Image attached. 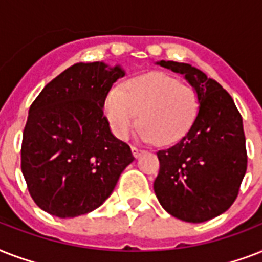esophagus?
<instances>
[{
    "mask_svg": "<svg viewBox=\"0 0 262 262\" xmlns=\"http://www.w3.org/2000/svg\"><path fill=\"white\" fill-rule=\"evenodd\" d=\"M132 152H133V156H135V158H139V156H141L144 154V149H140V148H137V147H132Z\"/></svg>",
    "mask_w": 262,
    "mask_h": 262,
    "instance_id": "34e87169",
    "label": "esophagus"
}]
</instances>
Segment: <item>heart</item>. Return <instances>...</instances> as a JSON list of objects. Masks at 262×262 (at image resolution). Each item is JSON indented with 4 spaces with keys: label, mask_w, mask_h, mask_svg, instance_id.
<instances>
[{
    "label": "heart",
    "mask_w": 262,
    "mask_h": 262,
    "mask_svg": "<svg viewBox=\"0 0 262 262\" xmlns=\"http://www.w3.org/2000/svg\"><path fill=\"white\" fill-rule=\"evenodd\" d=\"M195 90L172 76L151 72L107 92L103 110L118 139L126 140L141 121L140 136L167 145L185 136L199 113Z\"/></svg>",
    "instance_id": "obj_1"
}]
</instances>
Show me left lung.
Segmentation results:
<instances>
[{"mask_svg":"<svg viewBox=\"0 0 262 262\" xmlns=\"http://www.w3.org/2000/svg\"><path fill=\"white\" fill-rule=\"evenodd\" d=\"M158 65L185 76L199 95L200 107L186 135L158 152L154 190L170 215L203 223L231 207L246 174L242 117L227 91L200 69L174 61Z\"/></svg>","mask_w":262,"mask_h":262,"instance_id":"8db88e82","label":"left lung"}]
</instances>
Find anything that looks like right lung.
I'll use <instances>...</instances> for the list:
<instances>
[{
	"label": "right lung",
	"instance_id": "1",
	"mask_svg": "<svg viewBox=\"0 0 262 262\" xmlns=\"http://www.w3.org/2000/svg\"><path fill=\"white\" fill-rule=\"evenodd\" d=\"M123 76L121 67L75 63L31 104L21 171L32 200L47 213L65 219L99 208L135 160L103 114L107 92Z\"/></svg>",
	"mask_w": 262,
	"mask_h": 262
}]
</instances>
